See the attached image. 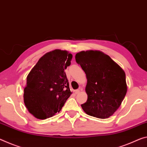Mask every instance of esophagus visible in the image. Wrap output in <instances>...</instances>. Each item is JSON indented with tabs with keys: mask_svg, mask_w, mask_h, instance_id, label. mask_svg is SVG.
I'll return each mask as SVG.
<instances>
[{
	"mask_svg": "<svg viewBox=\"0 0 147 147\" xmlns=\"http://www.w3.org/2000/svg\"><path fill=\"white\" fill-rule=\"evenodd\" d=\"M80 90H74V92L75 93V94H79V93H80Z\"/></svg>",
	"mask_w": 147,
	"mask_h": 147,
	"instance_id": "obj_1",
	"label": "esophagus"
}]
</instances>
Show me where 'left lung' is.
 <instances>
[{"mask_svg":"<svg viewBox=\"0 0 147 147\" xmlns=\"http://www.w3.org/2000/svg\"><path fill=\"white\" fill-rule=\"evenodd\" d=\"M75 59L87 78L88 99L81 105L84 111L96 118H109L118 110L126 94L124 71L99 50L82 51L76 53Z\"/></svg>","mask_w":147,"mask_h":147,"instance_id":"1","label":"left lung"}]
</instances>
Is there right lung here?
<instances>
[{
    "label": "right lung",
    "mask_w": 147,
    "mask_h": 147,
    "mask_svg": "<svg viewBox=\"0 0 147 147\" xmlns=\"http://www.w3.org/2000/svg\"><path fill=\"white\" fill-rule=\"evenodd\" d=\"M72 58L68 51L52 50L42 56L27 75L24 103L37 119H46L59 113L72 94L65 72Z\"/></svg>",
    "instance_id": "add662e5"
}]
</instances>
